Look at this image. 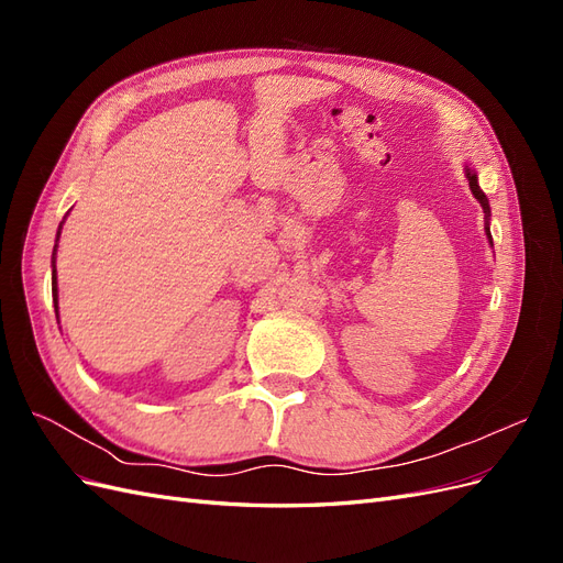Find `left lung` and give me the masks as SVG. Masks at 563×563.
Returning a JSON list of instances; mask_svg holds the SVG:
<instances>
[{
    "instance_id": "obj_1",
    "label": "left lung",
    "mask_w": 563,
    "mask_h": 563,
    "mask_svg": "<svg viewBox=\"0 0 563 563\" xmlns=\"http://www.w3.org/2000/svg\"><path fill=\"white\" fill-rule=\"evenodd\" d=\"M467 180H470V190H472V195L476 197V201L482 203V209H484V213H486V234H488V242L493 244V240H490V230H488V216H490V207H488V199H486V195L482 192L479 183H476V174L472 172V168H467Z\"/></svg>"
}]
</instances>
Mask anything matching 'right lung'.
Returning a JSON list of instances; mask_svg holds the SVG:
<instances>
[{"mask_svg": "<svg viewBox=\"0 0 563 563\" xmlns=\"http://www.w3.org/2000/svg\"><path fill=\"white\" fill-rule=\"evenodd\" d=\"M60 234V230H58ZM54 258H56V249H54ZM51 294H54V302H56V317H58V282H56V265H51Z\"/></svg>", "mask_w": 563, "mask_h": 563, "instance_id": "add662e5", "label": "right lung"}]
</instances>
